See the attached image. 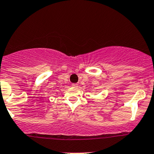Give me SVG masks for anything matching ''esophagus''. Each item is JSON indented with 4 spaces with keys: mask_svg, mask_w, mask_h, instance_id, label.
<instances>
[{
    "mask_svg": "<svg viewBox=\"0 0 154 154\" xmlns=\"http://www.w3.org/2000/svg\"><path fill=\"white\" fill-rule=\"evenodd\" d=\"M72 86H73V88H77V87H78V85H77V84H73Z\"/></svg>",
    "mask_w": 154,
    "mask_h": 154,
    "instance_id": "1",
    "label": "esophagus"
}]
</instances>
